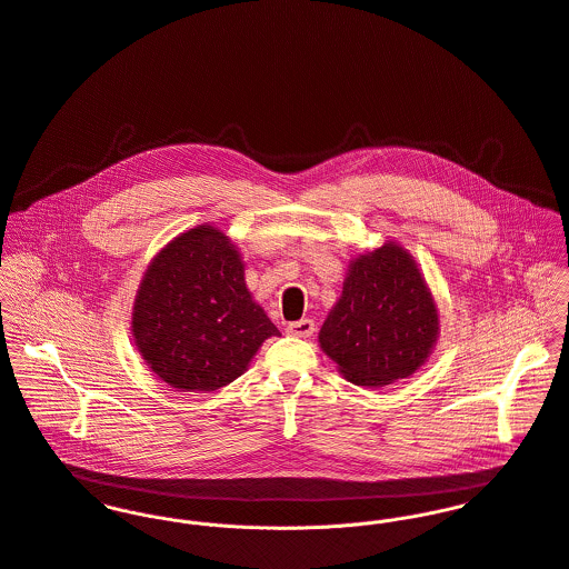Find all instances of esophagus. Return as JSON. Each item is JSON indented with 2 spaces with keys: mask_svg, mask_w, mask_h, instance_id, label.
Here are the masks:
<instances>
[{
  "mask_svg": "<svg viewBox=\"0 0 569 569\" xmlns=\"http://www.w3.org/2000/svg\"><path fill=\"white\" fill-rule=\"evenodd\" d=\"M315 321L312 319H301V321H295V323H288L286 332L290 337H299V339H310L315 335Z\"/></svg>",
  "mask_w": 569,
  "mask_h": 569,
  "instance_id": "esophagus-1",
  "label": "esophagus"
}]
</instances>
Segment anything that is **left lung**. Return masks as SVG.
<instances>
[{
    "instance_id": "1",
    "label": "left lung",
    "mask_w": 569,
    "mask_h": 569,
    "mask_svg": "<svg viewBox=\"0 0 569 569\" xmlns=\"http://www.w3.org/2000/svg\"><path fill=\"white\" fill-rule=\"evenodd\" d=\"M438 335V308L416 259L389 241L349 263L319 342L349 382L385 387L416 373Z\"/></svg>"
}]
</instances>
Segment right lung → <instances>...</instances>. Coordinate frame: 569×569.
Masks as SVG:
<instances>
[{
  "label": "right lung",
  "instance_id": "obj_1",
  "mask_svg": "<svg viewBox=\"0 0 569 569\" xmlns=\"http://www.w3.org/2000/svg\"><path fill=\"white\" fill-rule=\"evenodd\" d=\"M131 332L151 371L180 391L227 387L261 342L279 337L246 288L237 248L209 224L178 234L153 257Z\"/></svg>",
  "mask_w": 569,
  "mask_h": 569
}]
</instances>
